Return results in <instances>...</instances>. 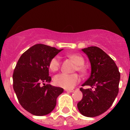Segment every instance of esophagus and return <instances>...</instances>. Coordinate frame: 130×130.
Masks as SVG:
<instances>
[{
    "label": "esophagus",
    "mask_w": 130,
    "mask_h": 130,
    "mask_svg": "<svg viewBox=\"0 0 130 130\" xmlns=\"http://www.w3.org/2000/svg\"><path fill=\"white\" fill-rule=\"evenodd\" d=\"M65 91L67 92H74V90H73V89H71V90H65Z\"/></svg>",
    "instance_id": "esophagus-1"
}]
</instances>
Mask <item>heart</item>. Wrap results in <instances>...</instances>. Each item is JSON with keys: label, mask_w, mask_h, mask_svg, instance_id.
<instances>
[{"label": "heart", "mask_w": 130, "mask_h": 130, "mask_svg": "<svg viewBox=\"0 0 130 130\" xmlns=\"http://www.w3.org/2000/svg\"><path fill=\"white\" fill-rule=\"evenodd\" d=\"M68 57L72 59L76 64L75 70L77 71L85 73V69L83 64L85 62L84 58L80 55L76 54L68 55ZM60 67V58L58 56L53 57L49 62V68L51 72H57ZM80 81V77L77 73L67 74V73H60L55 75L53 79V82L57 87H62L66 89H70L73 88Z\"/></svg>", "instance_id": "heart-1"}]
</instances>
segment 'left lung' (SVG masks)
Masks as SVG:
<instances>
[{"label":"left lung","instance_id":"obj_1","mask_svg":"<svg viewBox=\"0 0 130 130\" xmlns=\"http://www.w3.org/2000/svg\"><path fill=\"white\" fill-rule=\"evenodd\" d=\"M91 64V73L81 88L83 98L77 108L87 117L99 116L109 109L119 93L120 74L114 60L102 49L96 46L83 49Z\"/></svg>","mask_w":130,"mask_h":130}]
</instances>
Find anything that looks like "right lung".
Masks as SVG:
<instances>
[{"mask_svg":"<svg viewBox=\"0 0 130 130\" xmlns=\"http://www.w3.org/2000/svg\"><path fill=\"white\" fill-rule=\"evenodd\" d=\"M62 49L36 44L22 54L13 73V87L18 101L26 111L36 116L49 114L57 98L64 91L49 85V62ZM47 82L48 84L45 85ZM43 86H42L41 85Z\"/></svg>","mask_w":130,"mask_h":130,"instance_id":"1","label":"right lung"}]
</instances>
